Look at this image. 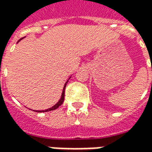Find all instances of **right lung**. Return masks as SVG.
I'll use <instances>...</instances> for the list:
<instances>
[{"label":"right lung","instance_id":"right-lung-1","mask_svg":"<svg viewBox=\"0 0 152 152\" xmlns=\"http://www.w3.org/2000/svg\"><path fill=\"white\" fill-rule=\"evenodd\" d=\"M18 40V41H19ZM67 82L68 81H66V84H65V86H64V87H63V93H62V96H61V99H60V100L58 102V103H56L55 105L53 106L51 108H49V109H47V110H45V111H36L37 112H50V111H53V110H55V109H57L59 106H61L62 104H63V101H64V94H65V88H66V84H67Z\"/></svg>","mask_w":152,"mask_h":152}]
</instances>
